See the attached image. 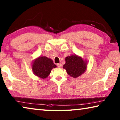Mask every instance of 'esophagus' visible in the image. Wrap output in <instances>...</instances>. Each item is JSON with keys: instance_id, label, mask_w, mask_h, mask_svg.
<instances>
[{"instance_id": "34e87169", "label": "esophagus", "mask_w": 120, "mask_h": 120, "mask_svg": "<svg viewBox=\"0 0 120 120\" xmlns=\"http://www.w3.org/2000/svg\"><path fill=\"white\" fill-rule=\"evenodd\" d=\"M56 65H57V66L58 67H61V66H62V64H61V63L58 64Z\"/></svg>"}]
</instances>
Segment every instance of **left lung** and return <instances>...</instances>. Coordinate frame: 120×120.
Here are the masks:
<instances>
[{
    "label": "left lung",
    "instance_id": "1",
    "mask_svg": "<svg viewBox=\"0 0 120 120\" xmlns=\"http://www.w3.org/2000/svg\"><path fill=\"white\" fill-rule=\"evenodd\" d=\"M64 68L67 74L74 78L82 75L87 69L86 63L82 59L76 55H72L66 58V64Z\"/></svg>",
    "mask_w": 120,
    "mask_h": 120
}]
</instances>
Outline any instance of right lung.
I'll use <instances>...</instances> for the list:
<instances>
[{
    "label": "right lung",
    "instance_id": "1",
    "mask_svg": "<svg viewBox=\"0 0 120 120\" xmlns=\"http://www.w3.org/2000/svg\"><path fill=\"white\" fill-rule=\"evenodd\" d=\"M56 67L51 59L46 56H40L33 62L32 69L36 76L44 79L48 77L52 69Z\"/></svg>",
    "mask_w": 120,
    "mask_h": 120
}]
</instances>
